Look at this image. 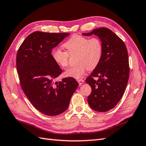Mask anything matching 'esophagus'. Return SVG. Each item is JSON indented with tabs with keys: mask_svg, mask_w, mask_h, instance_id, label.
<instances>
[{
	"mask_svg": "<svg viewBox=\"0 0 146 146\" xmlns=\"http://www.w3.org/2000/svg\"><path fill=\"white\" fill-rule=\"evenodd\" d=\"M77 81L78 82V84H79V85H81L84 82V80H83V79H81V78H80V79H77Z\"/></svg>",
	"mask_w": 146,
	"mask_h": 146,
	"instance_id": "obj_1",
	"label": "esophagus"
}]
</instances>
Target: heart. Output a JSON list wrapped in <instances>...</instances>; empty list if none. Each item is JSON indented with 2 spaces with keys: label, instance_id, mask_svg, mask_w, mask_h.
I'll use <instances>...</instances> for the list:
<instances>
[{
  "label": "heart",
  "instance_id": "b5f03b06",
  "mask_svg": "<svg viewBox=\"0 0 146 146\" xmlns=\"http://www.w3.org/2000/svg\"><path fill=\"white\" fill-rule=\"evenodd\" d=\"M66 52L59 48L52 51L51 55L56 64L65 68L69 64V55L76 54V66L65 72L66 77L80 78L87 69L93 70L98 65L103 53V46L100 39L97 37L88 38L79 35H74L63 45Z\"/></svg>",
  "mask_w": 146,
  "mask_h": 146
}]
</instances>
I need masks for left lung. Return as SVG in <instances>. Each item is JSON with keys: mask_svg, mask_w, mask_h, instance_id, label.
Here are the masks:
<instances>
[{"mask_svg": "<svg viewBox=\"0 0 146 146\" xmlns=\"http://www.w3.org/2000/svg\"><path fill=\"white\" fill-rule=\"evenodd\" d=\"M93 34L100 39L103 53L99 63L86 79L92 88L88 102L92 110L106 112L115 107L124 93L130 74L129 56L124 42L111 30L102 27L82 33Z\"/></svg>", "mask_w": 146, "mask_h": 146, "instance_id": "left-lung-1", "label": "left lung"}]
</instances>
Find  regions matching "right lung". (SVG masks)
<instances>
[{
  "label": "right lung",
  "instance_id": "add662e5",
  "mask_svg": "<svg viewBox=\"0 0 146 146\" xmlns=\"http://www.w3.org/2000/svg\"><path fill=\"white\" fill-rule=\"evenodd\" d=\"M69 35L33 32L17 53L16 68L22 89L33 107L46 115L56 116L64 112L78 86L72 77L54 82L63 70L53 60L51 52Z\"/></svg>",
  "mask_w": 146,
  "mask_h": 146
}]
</instances>
